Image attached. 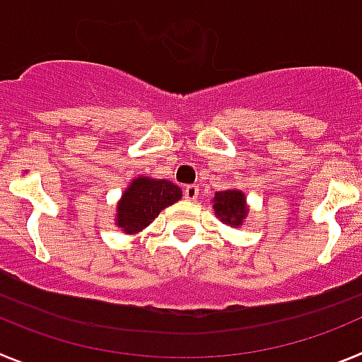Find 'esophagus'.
Returning a JSON list of instances; mask_svg holds the SVG:
<instances>
[{"label": "esophagus", "instance_id": "obj_1", "mask_svg": "<svg viewBox=\"0 0 362 362\" xmlns=\"http://www.w3.org/2000/svg\"><path fill=\"white\" fill-rule=\"evenodd\" d=\"M183 194L188 201H194L199 196V188H197L196 185H187V187L183 188Z\"/></svg>", "mask_w": 362, "mask_h": 362}]
</instances>
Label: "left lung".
Returning a JSON list of instances; mask_svg holds the SVG:
<instances>
[{"label": "left lung", "instance_id": "1", "mask_svg": "<svg viewBox=\"0 0 362 362\" xmlns=\"http://www.w3.org/2000/svg\"><path fill=\"white\" fill-rule=\"evenodd\" d=\"M214 210H216V216L221 217V221L226 225H241V221L248 212L245 196L239 190L217 192L214 197Z\"/></svg>", "mask_w": 362, "mask_h": 362}]
</instances>
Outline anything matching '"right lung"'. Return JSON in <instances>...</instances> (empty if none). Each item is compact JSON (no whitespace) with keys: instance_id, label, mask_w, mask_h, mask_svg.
I'll list each match as a JSON object with an SVG mask.
<instances>
[{"instance_id":"1","label":"right lung","mask_w":362,"mask_h":362,"mask_svg":"<svg viewBox=\"0 0 362 362\" xmlns=\"http://www.w3.org/2000/svg\"><path fill=\"white\" fill-rule=\"evenodd\" d=\"M181 199V188L166 179H134L117 204V225L134 233L150 225L168 204Z\"/></svg>"}]
</instances>
